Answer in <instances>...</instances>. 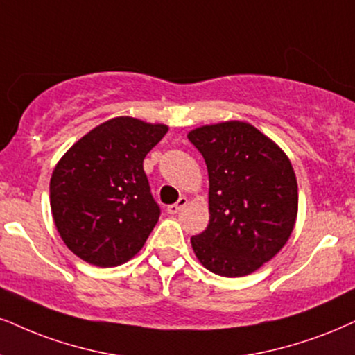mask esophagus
I'll return each mask as SVG.
<instances>
[{
    "instance_id": "obj_1",
    "label": "esophagus",
    "mask_w": 355,
    "mask_h": 355,
    "mask_svg": "<svg viewBox=\"0 0 355 355\" xmlns=\"http://www.w3.org/2000/svg\"><path fill=\"white\" fill-rule=\"evenodd\" d=\"M186 204H187V198H184V196H182V198H179V200H178L176 204L168 205V209H166V211H168V214H178L182 207H184Z\"/></svg>"
}]
</instances>
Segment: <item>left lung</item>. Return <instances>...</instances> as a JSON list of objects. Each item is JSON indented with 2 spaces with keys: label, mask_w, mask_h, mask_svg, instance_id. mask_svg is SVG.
Here are the masks:
<instances>
[{
  "label": "left lung",
  "mask_w": 355,
  "mask_h": 355,
  "mask_svg": "<svg viewBox=\"0 0 355 355\" xmlns=\"http://www.w3.org/2000/svg\"><path fill=\"white\" fill-rule=\"evenodd\" d=\"M209 173V225L191 239L220 277H245L284 247L298 216V184L282 148L245 121L189 131Z\"/></svg>",
  "instance_id": "obj_1"
}]
</instances>
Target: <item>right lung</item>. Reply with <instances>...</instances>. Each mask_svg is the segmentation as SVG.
<instances>
[{"label":"right lung","instance_id":"right-lung-1","mask_svg":"<svg viewBox=\"0 0 355 355\" xmlns=\"http://www.w3.org/2000/svg\"><path fill=\"white\" fill-rule=\"evenodd\" d=\"M168 133L131 116L95 126L57 163L51 211L69 250L90 265L118 266L141 250L159 218L143 159Z\"/></svg>","mask_w":355,"mask_h":355}]
</instances>
